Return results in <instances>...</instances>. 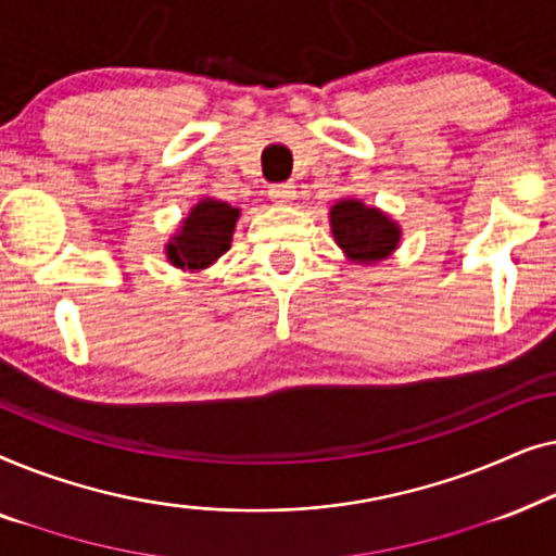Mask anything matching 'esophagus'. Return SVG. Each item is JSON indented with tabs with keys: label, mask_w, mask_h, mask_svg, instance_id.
Returning <instances> with one entry per match:
<instances>
[{
	"label": "esophagus",
	"mask_w": 556,
	"mask_h": 556,
	"mask_svg": "<svg viewBox=\"0 0 556 556\" xmlns=\"http://www.w3.org/2000/svg\"><path fill=\"white\" fill-rule=\"evenodd\" d=\"M268 197H270L273 202H278V204L291 202V200H295V187L291 185V181H280V185H270Z\"/></svg>",
	"instance_id": "1"
}]
</instances>
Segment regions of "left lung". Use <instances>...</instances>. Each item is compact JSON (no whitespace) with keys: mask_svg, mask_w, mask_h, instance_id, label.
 Masks as SVG:
<instances>
[{"mask_svg":"<svg viewBox=\"0 0 556 556\" xmlns=\"http://www.w3.org/2000/svg\"><path fill=\"white\" fill-rule=\"evenodd\" d=\"M331 232L339 248L356 263L382 261L400 242V227L390 217L356 200L333 204Z\"/></svg>","mask_w":556,"mask_h":556,"instance_id":"left-lung-1","label":"left lung"}]
</instances>
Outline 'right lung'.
<instances>
[{"instance_id":"add662e5","label":"right lung","mask_w":556,"mask_h":556,"mask_svg":"<svg viewBox=\"0 0 556 556\" xmlns=\"http://www.w3.org/2000/svg\"><path fill=\"white\" fill-rule=\"evenodd\" d=\"M238 215L240 210L230 207L227 202L202 200L181 223L177 238L169 240V248H166L169 261L177 268H207L230 250Z\"/></svg>"}]
</instances>
